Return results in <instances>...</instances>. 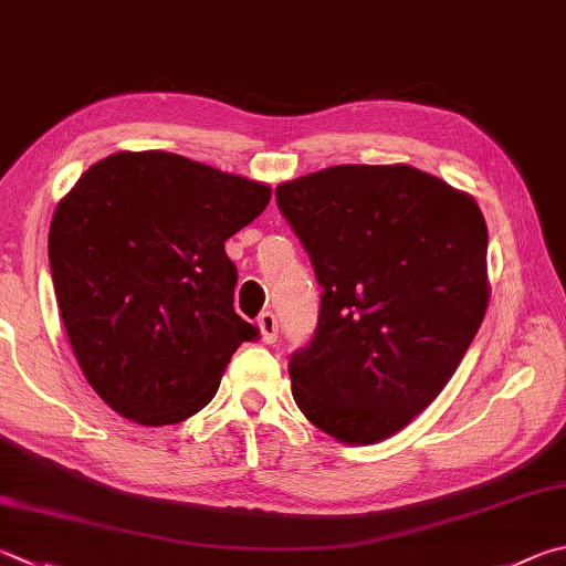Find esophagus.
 I'll use <instances>...</instances> for the list:
<instances>
[{
	"label": "esophagus",
	"mask_w": 566,
	"mask_h": 566,
	"mask_svg": "<svg viewBox=\"0 0 566 566\" xmlns=\"http://www.w3.org/2000/svg\"><path fill=\"white\" fill-rule=\"evenodd\" d=\"M256 326H260V336L264 344L276 342V318L272 312H262L260 316H256Z\"/></svg>",
	"instance_id": "obj_1"
}]
</instances>
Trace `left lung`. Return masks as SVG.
Returning <instances> with one entry per match:
<instances>
[{"label": "left lung", "instance_id": "1", "mask_svg": "<svg viewBox=\"0 0 566 566\" xmlns=\"http://www.w3.org/2000/svg\"><path fill=\"white\" fill-rule=\"evenodd\" d=\"M324 286L292 396L346 446L381 443L438 398L490 302L488 224L413 166H334L276 188Z\"/></svg>", "mask_w": 566, "mask_h": 566}]
</instances>
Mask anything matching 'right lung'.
Listing matches in <instances>:
<instances>
[{
	"label": "right lung",
	"mask_w": 566,
	"mask_h": 566,
	"mask_svg": "<svg viewBox=\"0 0 566 566\" xmlns=\"http://www.w3.org/2000/svg\"><path fill=\"white\" fill-rule=\"evenodd\" d=\"M270 198V185L166 150L113 153L61 198L49 228L59 312L86 381L118 416H195L256 338L232 306L224 242Z\"/></svg>",
	"instance_id": "obj_1"
}]
</instances>
